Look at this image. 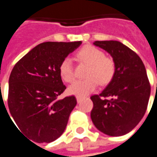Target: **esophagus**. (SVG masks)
Segmentation results:
<instances>
[{"instance_id": "34e87169", "label": "esophagus", "mask_w": 157, "mask_h": 157, "mask_svg": "<svg viewBox=\"0 0 157 157\" xmlns=\"http://www.w3.org/2000/svg\"><path fill=\"white\" fill-rule=\"evenodd\" d=\"M76 99H77V101H78V102L79 103V102L81 101V100H82V97H76Z\"/></svg>"}]
</instances>
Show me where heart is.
<instances>
[{"label": "heart", "instance_id": "obj_1", "mask_svg": "<svg viewBox=\"0 0 157 157\" xmlns=\"http://www.w3.org/2000/svg\"><path fill=\"white\" fill-rule=\"evenodd\" d=\"M78 58L89 65L85 72V79L77 80L68 87V92L77 97H85L97 88L98 83L101 85L109 84L115 73V62L109 56H104L101 49L92 45H85L77 54ZM60 78L67 83L73 81L75 75L72 60L66 57L59 67Z\"/></svg>", "mask_w": 157, "mask_h": 157}]
</instances>
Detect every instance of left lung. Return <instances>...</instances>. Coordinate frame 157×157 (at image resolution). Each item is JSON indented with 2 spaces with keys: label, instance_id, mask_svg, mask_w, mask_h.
<instances>
[{
  "label": "left lung",
  "instance_id": "1",
  "mask_svg": "<svg viewBox=\"0 0 157 157\" xmlns=\"http://www.w3.org/2000/svg\"><path fill=\"white\" fill-rule=\"evenodd\" d=\"M94 45L112 56L115 73L101 94L90 97V117L104 134L122 136L132 130L146 112L151 95L146 69L140 57L121 42L96 41Z\"/></svg>",
  "mask_w": 157,
  "mask_h": 157
}]
</instances>
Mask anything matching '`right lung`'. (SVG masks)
Returning <instances> with one entry per match:
<instances>
[{"label": "right lung", "mask_w": 157, "mask_h": 157, "mask_svg": "<svg viewBox=\"0 0 157 157\" xmlns=\"http://www.w3.org/2000/svg\"><path fill=\"white\" fill-rule=\"evenodd\" d=\"M81 44L78 41L38 44L22 57L11 72L9 111L19 127L17 129L33 142H53L64 132L77 100L73 96L58 99L66 90L59 67Z\"/></svg>", "instance_id": "right-lung-1"}]
</instances>
